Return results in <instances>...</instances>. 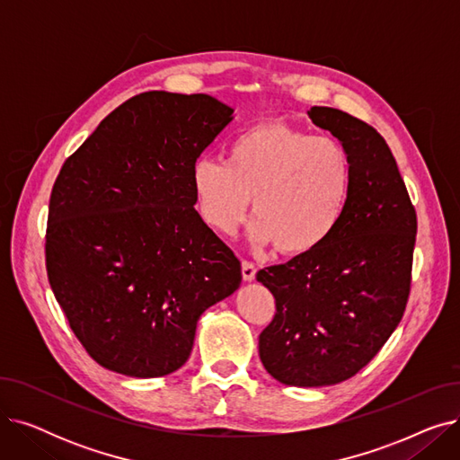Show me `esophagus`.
<instances>
[{
	"instance_id": "34e87169",
	"label": "esophagus",
	"mask_w": 460,
	"mask_h": 460,
	"mask_svg": "<svg viewBox=\"0 0 460 460\" xmlns=\"http://www.w3.org/2000/svg\"><path fill=\"white\" fill-rule=\"evenodd\" d=\"M257 274V267L250 261H243V278L244 281H253Z\"/></svg>"
}]
</instances>
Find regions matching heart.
<instances>
[{
  "mask_svg": "<svg viewBox=\"0 0 460 460\" xmlns=\"http://www.w3.org/2000/svg\"><path fill=\"white\" fill-rule=\"evenodd\" d=\"M352 186V160L335 137L262 120L233 137L227 162L199 158L191 188L208 227L231 234L252 201L250 238L285 257L319 250L340 226Z\"/></svg>",
  "mask_w": 460,
  "mask_h": 460,
  "instance_id": "b5f03b06",
  "label": "heart"
}]
</instances>
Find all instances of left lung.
Wrapping results in <instances>:
<instances>
[{"label": "left lung", "mask_w": 460, "mask_h": 460, "mask_svg": "<svg viewBox=\"0 0 460 460\" xmlns=\"http://www.w3.org/2000/svg\"><path fill=\"white\" fill-rule=\"evenodd\" d=\"M307 115L349 151L350 196L319 250L257 272L276 298L259 356L281 384L317 388L364 369L401 323L418 217L388 143L371 125L326 106Z\"/></svg>", "instance_id": "1"}]
</instances>
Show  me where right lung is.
Wrapping results in <instances>:
<instances>
[{
  "instance_id": "obj_1",
  "label": "right lung",
  "mask_w": 460,
  "mask_h": 460,
  "mask_svg": "<svg viewBox=\"0 0 460 460\" xmlns=\"http://www.w3.org/2000/svg\"><path fill=\"white\" fill-rule=\"evenodd\" d=\"M233 120L208 94L149 91L115 108L56 179L46 272L87 354L136 378L186 364L240 261L193 208L191 167Z\"/></svg>"
}]
</instances>
